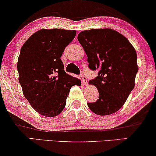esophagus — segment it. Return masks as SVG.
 I'll use <instances>...</instances> for the list:
<instances>
[{"label":"esophagus","mask_w":156,"mask_h":156,"mask_svg":"<svg viewBox=\"0 0 156 156\" xmlns=\"http://www.w3.org/2000/svg\"><path fill=\"white\" fill-rule=\"evenodd\" d=\"M81 78H82V82H83V85H87V80L86 76H84V75H83H83L81 76Z\"/></svg>","instance_id":"1"}]
</instances>
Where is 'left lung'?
Masks as SVG:
<instances>
[{
	"label": "left lung",
	"mask_w": 156,
	"mask_h": 156,
	"mask_svg": "<svg viewBox=\"0 0 156 156\" xmlns=\"http://www.w3.org/2000/svg\"><path fill=\"white\" fill-rule=\"evenodd\" d=\"M78 40L90 69H100L97 78L88 83L97 87L99 99L87 106L98 115H112L122 108L135 86L136 50L124 35L109 28L82 31Z\"/></svg>",
	"instance_id": "obj_1"
}]
</instances>
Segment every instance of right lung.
Instances as JSON below:
<instances>
[{"instance_id": "add662e5", "label": "right lung", "mask_w": 156, "mask_h": 156, "mask_svg": "<svg viewBox=\"0 0 156 156\" xmlns=\"http://www.w3.org/2000/svg\"><path fill=\"white\" fill-rule=\"evenodd\" d=\"M76 30L42 29L34 33L21 48L17 68L23 95L41 115L56 117L66 104L73 85L80 79L66 73L61 60Z\"/></svg>"}]
</instances>
